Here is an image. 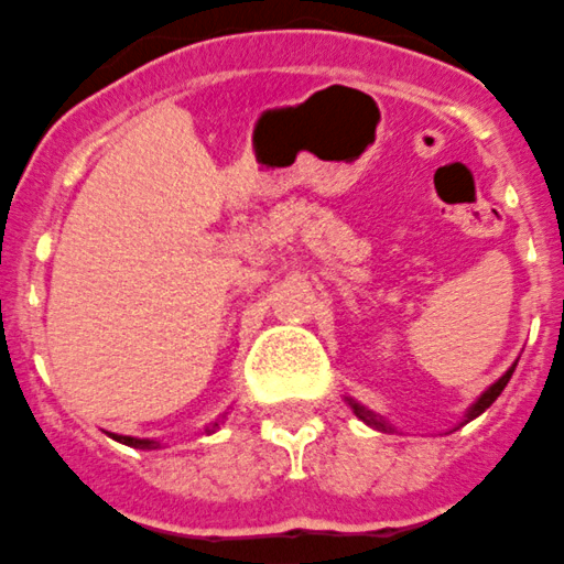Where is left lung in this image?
I'll return each instance as SVG.
<instances>
[{
  "label": "left lung",
  "instance_id": "1",
  "mask_svg": "<svg viewBox=\"0 0 564 564\" xmlns=\"http://www.w3.org/2000/svg\"><path fill=\"white\" fill-rule=\"evenodd\" d=\"M512 371H516V366H512V369H510V371H505V375H501V377H499V380H496V382H494V386H490V388H488V391H485V393H482V397H479V399H477V402H474V408H471V410H468V421H471V419H477V415H479V413H485V410H488V408H490V404H494V402H496V399H499V393H501V391H505V386H507V382H510ZM349 408H352V410H355V415H358V419H360V421H366V424H369V427H377V430H388V427H386V424H382V421H380V419H377V415H371V413H369V410H364V408H360V404H358V402H349Z\"/></svg>",
  "mask_w": 564,
  "mask_h": 564
}]
</instances>
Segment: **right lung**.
<instances>
[{"label": "right lung", "instance_id": "add662e5", "mask_svg": "<svg viewBox=\"0 0 564 564\" xmlns=\"http://www.w3.org/2000/svg\"><path fill=\"white\" fill-rule=\"evenodd\" d=\"M217 430V424H212L209 427V433H215ZM115 441H120V444H126V446H134V449H151V446H154V441H140V438H129V435H112Z\"/></svg>", "mask_w": 564, "mask_h": 564}]
</instances>
